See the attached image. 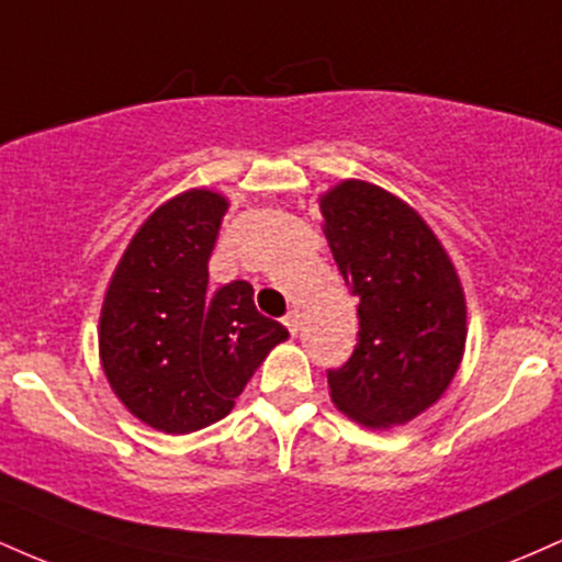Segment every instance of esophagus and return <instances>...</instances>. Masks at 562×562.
<instances>
[{
	"label": "esophagus",
	"mask_w": 562,
	"mask_h": 562,
	"mask_svg": "<svg viewBox=\"0 0 562 562\" xmlns=\"http://www.w3.org/2000/svg\"><path fill=\"white\" fill-rule=\"evenodd\" d=\"M282 322H285V327H288V333H290V335L299 333V327H301V317H299V312H288V317L282 319Z\"/></svg>",
	"instance_id": "esophagus-1"
}]
</instances>
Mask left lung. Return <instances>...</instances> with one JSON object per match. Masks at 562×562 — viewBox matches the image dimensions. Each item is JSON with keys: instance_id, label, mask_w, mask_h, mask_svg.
I'll return each mask as SVG.
<instances>
[{"instance_id": "obj_1", "label": "left lung", "mask_w": 562, "mask_h": 562, "mask_svg": "<svg viewBox=\"0 0 562 562\" xmlns=\"http://www.w3.org/2000/svg\"><path fill=\"white\" fill-rule=\"evenodd\" d=\"M322 232L357 295L359 344L327 372L333 404L389 430L430 409L460 370L468 301L428 222L383 187L344 179L319 195Z\"/></svg>"}]
</instances>
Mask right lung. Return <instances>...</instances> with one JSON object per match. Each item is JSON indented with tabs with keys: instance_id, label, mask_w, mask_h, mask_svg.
Wrapping results in <instances>:
<instances>
[{
	"instance_id": "right-lung-1",
	"label": "right lung",
	"mask_w": 562,
	"mask_h": 562,
	"mask_svg": "<svg viewBox=\"0 0 562 562\" xmlns=\"http://www.w3.org/2000/svg\"><path fill=\"white\" fill-rule=\"evenodd\" d=\"M229 200L192 187L142 222L100 308V364L139 423L184 436L227 417L288 330L256 312L250 282L209 293V259Z\"/></svg>"
}]
</instances>
